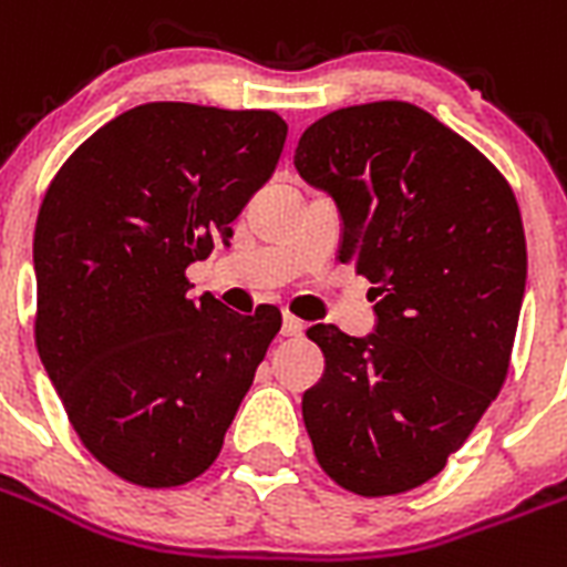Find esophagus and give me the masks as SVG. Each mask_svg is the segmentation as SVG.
Returning <instances> with one entry per match:
<instances>
[{
  "mask_svg": "<svg viewBox=\"0 0 567 567\" xmlns=\"http://www.w3.org/2000/svg\"><path fill=\"white\" fill-rule=\"evenodd\" d=\"M302 333H305V322H302V319L285 313V319H282V337H302Z\"/></svg>",
  "mask_w": 567,
  "mask_h": 567,
  "instance_id": "34e87169",
  "label": "esophagus"
}]
</instances>
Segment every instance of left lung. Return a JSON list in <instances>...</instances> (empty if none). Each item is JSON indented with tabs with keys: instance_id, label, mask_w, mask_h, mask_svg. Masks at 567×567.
Segmentation results:
<instances>
[{
	"instance_id": "obj_1",
	"label": "left lung",
	"mask_w": 567,
	"mask_h": 567,
	"mask_svg": "<svg viewBox=\"0 0 567 567\" xmlns=\"http://www.w3.org/2000/svg\"><path fill=\"white\" fill-rule=\"evenodd\" d=\"M299 176L337 202L339 262L373 285L377 331L313 324L324 373L302 396L322 471L359 496L420 488L508 377L525 230L505 176L411 102L339 107L302 134Z\"/></svg>"
}]
</instances>
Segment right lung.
Returning a JSON list of instances; mask_svg holds the SVG:
<instances>
[{"label": "right lung", "instance_id": "1", "mask_svg": "<svg viewBox=\"0 0 567 567\" xmlns=\"http://www.w3.org/2000/svg\"><path fill=\"white\" fill-rule=\"evenodd\" d=\"M288 125L274 111L147 102L59 167L37 216V351L82 445L142 488L205 474L270 339L256 313L188 297L190 262L262 188Z\"/></svg>", "mask_w": 567, "mask_h": 567}]
</instances>
